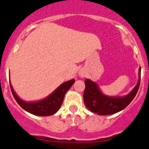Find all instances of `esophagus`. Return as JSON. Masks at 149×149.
Returning <instances> with one entry per match:
<instances>
[{
  "label": "esophagus",
  "mask_w": 149,
  "mask_h": 149,
  "mask_svg": "<svg viewBox=\"0 0 149 149\" xmlns=\"http://www.w3.org/2000/svg\"><path fill=\"white\" fill-rule=\"evenodd\" d=\"M80 76H81V77H84V73H80Z\"/></svg>",
  "instance_id": "34e87169"
}]
</instances>
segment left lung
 <instances>
[{
    "instance_id": "obj_1",
    "label": "left lung",
    "mask_w": 149,
    "mask_h": 149,
    "mask_svg": "<svg viewBox=\"0 0 149 149\" xmlns=\"http://www.w3.org/2000/svg\"><path fill=\"white\" fill-rule=\"evenodd\" d=\"M141 82V67L139 71V81L136 86L127 95L111 97L104 94L98 84L90 79L85 81L84 101L88 110L100 115H112L123 110L136 97Z\"/></svg>"
}]
</instances>
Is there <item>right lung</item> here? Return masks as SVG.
<instances>
[{
	"instance_id": "add662e5",
	"label": "right lung",
	"mask_w": 149,
	"mask_h": 149,
	"mask_svg": "<svg viewBox=\"0 0 149 149\" xmlns=\"http://www.w3.org/2000/svg\"><path fill=\"white\" fill-rule=\"evenodd\" d=\"M74 82L75 80L73 79L64 82L49 96L42 100L35 102L24 101L16 94L10 83V86L14 99L24 110L37 116H49L58 112L62 105L65 94Z\"/></svg>"
}]
</instances>
